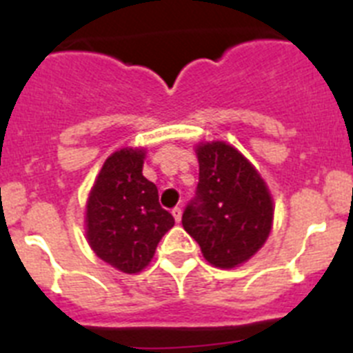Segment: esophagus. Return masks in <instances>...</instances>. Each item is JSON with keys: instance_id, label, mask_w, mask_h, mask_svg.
Segmentation results:
<instances>
[{"instance_id": "obj_1", "label": "esophagus", "mask_w": 353, "mask_h": 353, "mask_svg": "<svg viewBox=\"0 0 353 353\" xmlns=\"http://www.w3.org/2000/svg\"><path fill=\"white\" fill-rule=\"evenodd\" d=\"M171 214H173L174 221H176V223H180V219H182V208L174 207L173 210H171Z\"/></svg>"}]
</instances>
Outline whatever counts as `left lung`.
Returning <instances> with one entry per match:
<instances>
[{"label":"left lung","mask_w":353,"mask_h":353,"mask_svg":"<svg viewBox=\"0 0 353 353\" xmlns=\"http://www.w3.org/2000/svg\"><path fill=\"white\" fill-rule=\"evenodd\" d=\"M199 182L182 224L219 269H235L263 248L272 230L274 201L258 170L224 141L196 145Z\"/></svg>","instance_id":"obj_1"}]
</instances>
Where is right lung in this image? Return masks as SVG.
Listing matches in <instances>:
<instances>
[{
    "instance_id": "add662e5",
    "label": "right lung",
    "mask_w": 353,
    "mask_h": 353,
    "mask_svg": "<svg viewBox=\"0 0 353 353\" xmlns=\"http://www.w3.org/2000/svg\"><path fill=\"white\" fill-rule=\"evenodd\" d=\"M145 148H121L109 155L86 201V239L97 256L125 274L152 261L173 215L159 205L154 182L143 176Z\"/></svg>"
}]
</instances>
